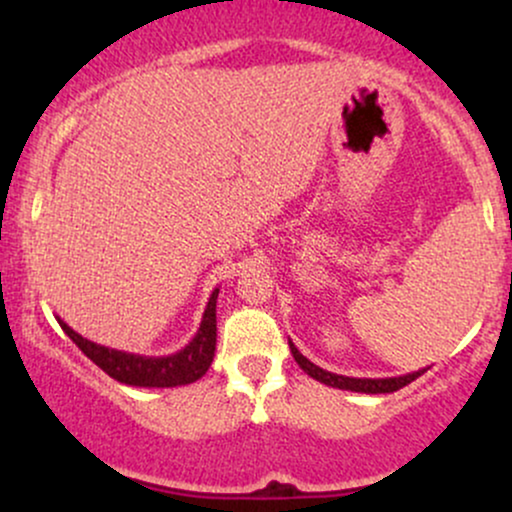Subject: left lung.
I'll use <instances>...</instances> for the list:
<instances>
[{"label":"left lung","instance_id":"8db88e82","mask_svg":"<svg viewBox=\"0 0 512 512\" xmlns=\"http://www.w3.org/2000/svg\"><path fill=\"white\" fill-rule=\"evenodd\" d=\"M289 346H291L293 358H296V363L310 375V378L320 380V383H325L330 387H337V390L366 392V395H385V392H397L399 387L409 385L411 380H416L419 375H424L428 370V368H421V370H414V373L397 375V378H349V375H337V373H330V370L315 366L313 361H308V358H305L301 351L296 349V344H293L291 339H289Z\"/></svg>","mask_w":512,"mask_h":512}]
</instances>
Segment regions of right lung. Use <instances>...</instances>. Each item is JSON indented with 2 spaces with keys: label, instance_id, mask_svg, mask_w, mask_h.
Segmentation results:
<instances>
[{
  "label": "right lung",
  "instance_id": "right-lung-1",
  "mask_svg": "<svg viewBox=\"0 0 512 512\" xmlns=\"http://www.w3.org/2000/svg\"><path fill=\"white\" fill-rule=\"evenodd\" d=\"M216 298L219 289L211 291L207 310L202 315V325L190 344L182 346L180 351L168 356H142L129 354V351H117L110 346L96 344L91 339L81 337L67 322L60 320V327L67 337L79 346L84 354L103 368L117 383L132 387H178L190 385L207 373L216 351Z\"/></svg>",
  "mask_w": 512,
  "mask_h": 512
}]
</instances>
